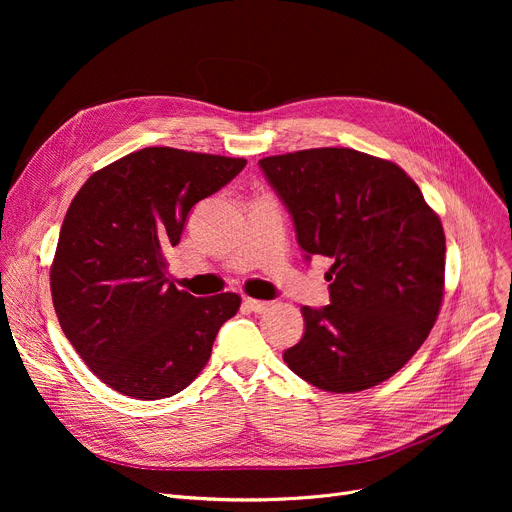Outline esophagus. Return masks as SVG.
I'll list each match as a JSON object with an SVG mask.
<instances>
[{"label": "esophagus", "mask_w": 512, "mask_h": 512, "mask_svg": "<svg viewBox=\"0 0 512 512\" xmlns=\"http://www.w3.org/2000/svg\"><path fill=\"white\" fill-rule=\"evenodd\" d=\"M242 307H245L247 311H253V313H263L267 307H270V303L267 301H257V299H245L242 301Z\"/></svg>", "instance_id": "34e87169"}]
</instances>
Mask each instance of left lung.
Segmentation results:
<instances>
[{
    "label": "left lung",
    "mask_w": 512,
    "mask_h": 512,
    "mask_svg": "<svg viewBox=\"0 0 512 512\" xmlns=\"http://www.w3.org/2000/svg\"><path fill=\"white\" fill-rule=\"evenodd\" d=\"M259 166L307 259H332L330 305L301 309L305 334L284 353L286 365L336 394L386 382L419 351L442 307L438 213L405 170L355 149H305Z\"/></svg>",
    "instance_id": "obj_1"
}]
</instances>
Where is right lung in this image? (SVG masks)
I'll return each mask as SVG.
<instances>
[{
	"instance_id": "obj_1",
	"label": "right lung",
	"mask_w": 512,
	"mask_h": 512,
	"mask_svg": "<svg viewBox=\"0 0 512 512\" xmlns=\"http://www.w3.org/2000/svg\"><path fill=\"white\" fill-rule=\"evenodd\" d=\"M247 159L147 147L97 170L72 199L51 263V299L74 351L116 392L159 400L211 357L234 292L197 299L168 280L188 211Z\"/></svg>"
}]
</instances>
